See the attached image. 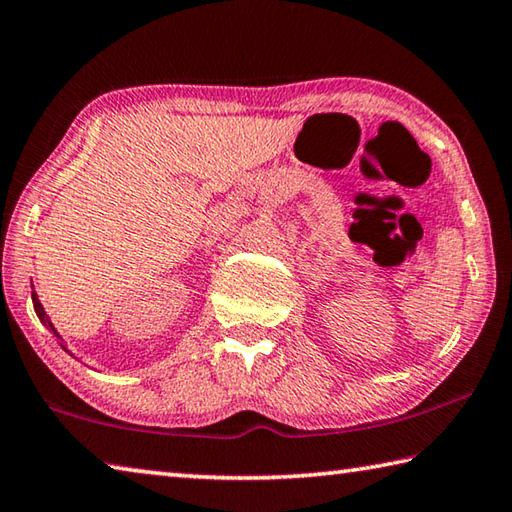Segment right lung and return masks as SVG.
<instances>
[{
    "label": "right lung",
    "mask_w": 512,
    "mask_h": 512,
    "mask_svg": "<svg viewBox=\"0 0 512 512\" xmlns=\"http://www.w3.org/2000/svg\"><path fill=\"white\" fill-rule=\"evenodd\" d=\"M33 306H35V313H37V318H40L42 320V324H44V327H49L51 331H53V336L55 338H60V333L58 331H55V327H53V322L49 320V315H46L44 313V306L40 304V300H37V295L33 293Z\"/></svg>",
    "instance_id": "1"
}]
</instances>
